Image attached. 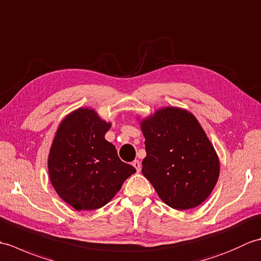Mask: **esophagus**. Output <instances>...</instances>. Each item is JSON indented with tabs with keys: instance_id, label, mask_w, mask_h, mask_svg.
Listing matches in <instances>:
<instances>
[{
	"instance_id": "obj_1",
	"label": "esophagus",
	"mask_w": 261,
	"mask_h": 261,
	"mask_svg": "<svg viewBox=\"0 0 261 261\" xmlns=\"http://www.w3.org/2000/svg\"><path fill=\"white\" fill-rule=\"evenodd\" d=\"M132 165H134V167L137 169V171L138 173H139V171L141 170V164H140V162L139 160H135V162H132Z\"/></svg>"
}]
</instances>
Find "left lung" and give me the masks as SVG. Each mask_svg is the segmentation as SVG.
Here are the masks:
<instances>
[{
  "instance_id": "left-lung-1",
  "label": "left lung",
  "mask_w": 261,
  "mask_h": 261,
  "mask_svg": "<svg viewBox=\"0 0 261 261\" xmlns=\"http://www.w3.org/2000/svg\"><path fill=\"white\" fill-rule=\"evenodd\" d=\"M147 156L142 174L158 196L175 210H190L206 199L218 181L215 149L191 112L160 109L141 121Z\"/></svg>"
}]
</instances>
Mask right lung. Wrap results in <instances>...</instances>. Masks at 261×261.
I'll list each match as a JSON object with an SVG mask.
<instances>
[{
	"label": "right lung",
	"mask_w": 261,
	"mask_h": 261,
	"mask_svg": "<svg viewBox=\"0 0 261 261\" xmlns=\"http://www.w3.org/2000/svg\"><path fill=\"white\" fill-rule=\"evenodd\" d=\"M110 126L94 110L81 108L66 116L54 138L49 177L60 198L77 211L104 206L136 173L105 140Z\"/></svg>",
	"instance_id": "obj_1"
}]
</instances>
